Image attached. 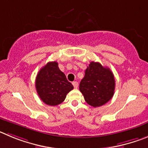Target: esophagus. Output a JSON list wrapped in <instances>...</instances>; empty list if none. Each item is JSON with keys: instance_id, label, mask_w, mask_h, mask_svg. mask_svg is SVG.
I'll list each match as a JSON object with an SVG mask.
<instances>
[{"instance_id": "obj_1", "label": "esophagus", "mask_w": 148, "mask_h": 148, "mask_svg": "<svg viewBox=\"0 0 148 148\" xmlns=\"http://www.w3.org/2000/svg\"><path fill=\"white\" fill-rule=\"evenodd\" d=\"M72 85L74 86V88H77V87H78V82H77V81H74V82H73Z\"/></svg>"}]
</instances>
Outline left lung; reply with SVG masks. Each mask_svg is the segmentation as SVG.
Masks as SVG:
<instances>
[{
  "instance_id": "obj_1",
  "label": "left lung",
  "mask_w": 148,
  "mask_h": 148,
  "mask_svg": "<svg viewBox=\"0 0 148 148\" xmlns=\"http://www.w3.org/2000/svg\"><path fill=\"white\" fill-rule=\"evenodd\" d=\"M114 89L115 79L110 69L99 62H90L79 83L86 102L94 108L103 106L112 98Z\"/></svg>"
}]
</instances>
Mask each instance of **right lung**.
<instances>
[{"instance_id":"right-lung-1","label":"right lung","mask_w":148,"mask_h":148,"mask_svg":"<svg viewBox=\"0 0 148 148\" xmlns=\"http://www.w3.org/2000/svg\"><path fill=\"white\" fill-rule=\"evenodd\" d=\"M36 90L42 102L51 106H58L66 99L74 87L60 70L57 62H49L38 72Z\"/></svg>"}]
</instances>
